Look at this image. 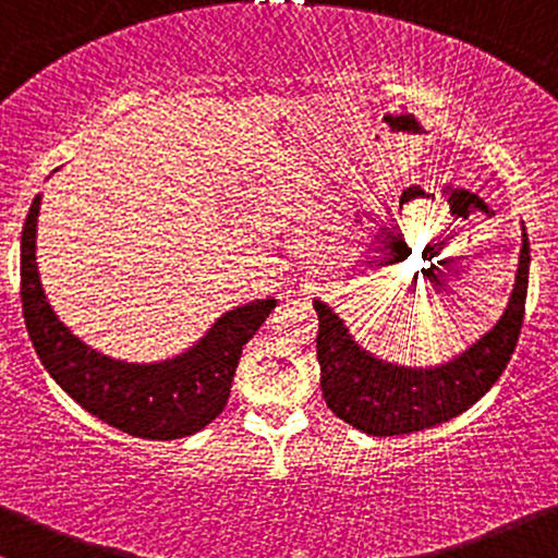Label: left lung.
Listing matches in <instances>:
<instances>
[{
    "instance_id": "obj_1",
    "label": "left lung",
    "mask_w": 558,
    "mask_h": 558,
    "mask_svg": "<svg viewBox=\"0 0 558 558\" xmlns=\"http://www.w3.org/2000/svg\"><path fill=\"white\" fill-rule=\"evenodd\" d=\"M521 236L519 271L502 317L473 347L444 365L405 367L373 357L327 303L314 301L319 317V384L327 408L373 438H389L444 424L478 403L502 376L524 325L530 239L526 233Z\"/></svg>"
}]
</instances>
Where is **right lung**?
I'll list each match as a JSON object with an SVG mask.
<instances>
[{
  "instance_id": "right-lung-1",
  "label": "right lung",
  "mask_w": 558,
  "mask_h": 558,
  "mask_svg": "<svg viewBox=\"0 0 558 558\" xmlns=\"http://www.w3.org/2000/svg\"><path fill=\"white\" fill-rule=\"evenodd\" d=\"M39 204L43 195L32 201L21 233V303L34 352L53 381L74 403L134 438H187L215 422L231 398L241 349L277 301L226 312L195 347L163 363H120L85 347L50 308L37 271Z\"/></svg>"
}]
</instances>
